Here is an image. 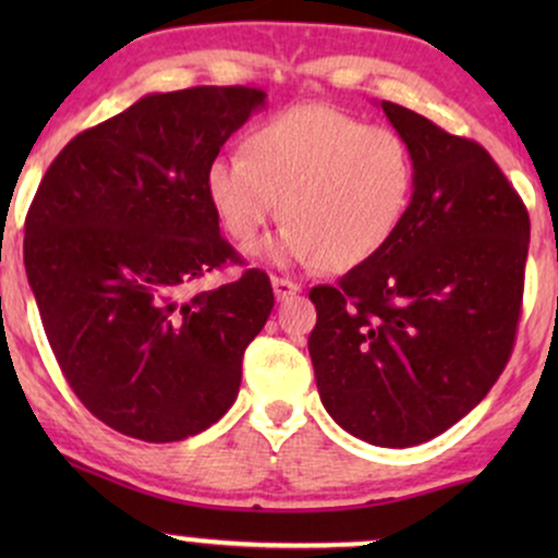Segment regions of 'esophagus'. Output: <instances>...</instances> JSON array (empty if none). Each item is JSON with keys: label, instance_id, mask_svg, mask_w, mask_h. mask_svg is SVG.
Returning <instances> with one entry per match:
<instances>
[{"label": "esophagus", "instance_id": "esophagus-1", "mask_svg": "<svg viewBox=\"0 0 558 558\" xmlns=\"http://www.w3.org/2000/svg\"><path fill=\"white\" fill-rule=\"evenodd\" d=\"M272 291H275V299L283 301L288 296H296V293L301 291V286L293 283V280L278 278V275H275V278H272Z\"/></svg>", "mask_w": 558, "mask_h": 558}]
</instances>
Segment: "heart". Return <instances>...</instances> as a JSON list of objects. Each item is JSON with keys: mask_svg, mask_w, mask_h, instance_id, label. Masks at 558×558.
Returning a JSON list of instances; mask_svg holds the SVG:
<instances>
[{"mask_svg": "<svg viewBox=\"0 0 558 558\" xmlns=\"http://www.w3.org/2000/svg\"><path fill=\"white\" fill-rule=\"evenodd\" d=\"M414 157L393 128L325 105H299L248 128L243 155H217L204 194L241 246L283 213L286 228L259 252L270 265L336 270L388 246L407 217Z\"/></svg>", "mask_w": 558, "mask_h": 558, "instance_id": "heart-1", "label": "heart"}]
</instances>
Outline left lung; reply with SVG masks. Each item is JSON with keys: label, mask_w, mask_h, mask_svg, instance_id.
Masks as SVG:
<instances>
[{"label": "left lung", "mask_w": 558, "mask_h": 558, "mask_svg": "<svg viewBox=\"0 0 558 558\" xmlns=\"http://www.w3.org/2000/svg\"><path fill=\"white\" fill-rule=\"evenodd\" d=\"M414 157V191L383 252L310 291V356L345 433L409 448L488 396L514 349L530 217L477 141L380 101Z\"/></svg>", "instance_id": "obj_1"}]
</instances>
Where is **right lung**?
I'll use <instances>...</instances> for the list:
<instances>
[{
    "label": "right lung",
    "instance_id": "add662e5",
    "mask_svg": "<svg viewBox=\"0 0 558 558\" xmlns=\"http://www.w3.org/2000/svg\"><path fill=\"white\" fill-rule=\"evenodd\" d=\"M265 99L252 86L146 94L78 133L38 183L23 241L31 291L70 388L112 430L172 444L239 396L243 351L275 304L270 278L191 286L241 262L204 170Z\"/></svg>",
    "mask_w": 558,
    "mask_h": 558
}]
</instances>
